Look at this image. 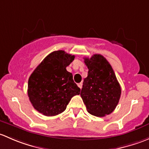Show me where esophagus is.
<instances>
[{
    "instance_id": "1",
    "label": "esophagus",
    "mask_w": 149,
    "mask_h": 149,
    "mask_svg": "<svg viewBox=\"0 0 149 149\" xmlns=\"http://www.w3.org/2000/svg\"><path fill=\"white\" fill-rule=\"evenodd\" d=\"M77 85H78V87H79V88L81 89L82 87V82H80V83H78Z\"/></svg>"
}]
</instances>
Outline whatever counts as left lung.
I'll return each mask as SVG.
<instances>
[{
  "instance_id": "left-lung-1",
  "label": "left lung",
  "mask_w": 149,
  "mask_h": 149,
  "mask_svg": "<svg viewBox=\"0 0 149 149\" xmlns=\"http://www.w3.org/2000/svg\"><path fill=\"white\" fill-rule=\"evenodd\" d=\"M88 68L80 95L88 113L104 117L115 110L119 102L121 88L111 65L101 54L85 57Z\"/></svg>"
}]
</instances>
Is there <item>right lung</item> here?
I'll list each match as a JSON object with an SVG mask.
<instances>
[{
	"label": "right lung",
	"mask_w": 149,
	"mask_h": 149,
	"mask_svg": "<svg viewBox=\"0 0 149 149\" xmlns=\"http://www.w3.org/2000/svg\"><path fill=\"white\" fill-rule=\"evenodd\" d=\"M74 55L62 50L46 56L31 74L28 95L33 107L46 116H54L65 110L73 96L79 95L80 88L66 67Z\"/></svg>",
	"instance_id": "add662e5"
}]
</instances>
